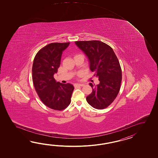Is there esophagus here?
<instances>
[{
	"label": "esophagus",
	"mask_w": 158,
	"mask_h": 158,
	"mask_svg": "<svg viewBox=\"0 0 158 158\" xmlns=\"http://www.w3.org/2000/svg\"><path fill=\"white\" fill-rule=\"evenodd\" d=\"M75 85H76V86H84V84H75Z\"/></svg>",
	"instance_id": "1"
}]
</instances>
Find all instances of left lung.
<instances>
[{"label":"left lung","instance_id":"1","mask_svg":"<svg viewBox=\"0 0 158 158\" xmlns=\"http://www.w3.org/2000/svg\"><path fill=\"white\" fill-rule=\"evenodd\" d=\"M75 44L86 56L90 69L100 81L97 86L89 84L93 91L86 97L87 103L98 110L107 107L120 89L122 73L118 57L110 46L99 40L76 41Z\"/></svg>","mask_w":158,"mask_h":158}]
</instances>
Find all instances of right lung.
Here are the masks:
<instances>
[{"label": "right lung", "instance_id": "add662e5", "mask_svg": "<svg viewBox=\"0 0 158 158\" xmlns=\"http://www.w3.org/2000/svg\"><path fill=\"white\" fill-rule=\"evenodd\" d=\"M69 44H48L34 59L32 79L35 89L44 104L57 111L64 110L71 103L74 90L72 84L56 82L54 77L60 66L62 53Z\"/></svg>", "mask_w": 158, "mask_h": 158}]
</instances>
